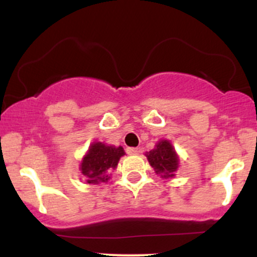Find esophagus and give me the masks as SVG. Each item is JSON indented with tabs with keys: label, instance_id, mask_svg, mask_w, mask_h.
Here are the masks:
<instances>
[{
	"label": "esophagus",
	"instance_id": "1",
	"mask_svg": "<svg viewBox=\"0 0 257 257\" xmlns=\"http://www.w3.org/2000/svg\"><path fill=\"white\" fill-rule=\"evenodd\" d=\"M126 153H128V155H139V153H140V149H137V147H128V149H126Z\"/></svg>",
	"mask_w": 257,
	"mask_h": 257
}]
</instances>
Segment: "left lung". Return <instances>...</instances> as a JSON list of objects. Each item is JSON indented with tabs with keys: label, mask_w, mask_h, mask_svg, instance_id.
<instances>
[{
	"label": "left lung",
	"mask_w": 257,
	"mask_h": 257,
	"mask_svg": "<svg viewBox=\"0 0 257 257\" xmlns=\"http://www.w3.org/2000/svg\"><path fill=\"white\" fill-rule=\"evenodd\" d=\"M150 166L162 179H173L179 169V155L169 140L162 139L156 144L155 149L146 152Z\"/></svg>",
	"instance_id": "obj_1"
}]
</instances>
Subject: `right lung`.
<instances>
[{
	"mask_svg": "<svg viewBox=\"0 0 257 257\" xmlns=\"http://www.w3.org/2000/svg\"><path fill=\"white\" fill-rule=\"evenodd\" d=\"M124 155L122 146L116 147L100 141L91 144L79 164L85 182L93 185L107 182L111 179L110 173L116 169L120 157Z\"/></svg>",
	"mask_w": 257,
	"mask_h": 257,
	"instance_id": "1",
	"label": "right lung"
}]
</instances>
